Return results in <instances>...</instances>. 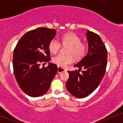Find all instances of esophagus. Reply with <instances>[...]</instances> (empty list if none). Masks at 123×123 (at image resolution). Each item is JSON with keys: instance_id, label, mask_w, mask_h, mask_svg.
<instances>
[{"instance_id": "1", "label": "esophagus", "mask_w": 123, "mask_h": 123, "mask_svg": "<svg viewBox=\"0 0 123 123\" xmlns=\"http://www.w3.org/2000/svg\"><path fill=\"white\" fill-rule=\"evenodd\" d=\"M66 71V70L64 68H61V67H60V66H58V73H60L61 72H65Z\"/></svg>"}]
</instances>
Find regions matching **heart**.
Masks as SVG:
<instances>
[{"label": "heart", "mask_w": 123, "mask_h": 123, "mask_svg": "<svg viewBox=\"0 0 123 123\" xmlns=\"http://www.w3.org/2000/svg\"><path fill=\"white\" fill-rule=\"evenodd\" d=\"M61 42L63 46H69L66 53L68 54H60L55 56L53 58L54 63L60 67H65L74 61V57L80 59L85 55L87 50L86 43L81 42V39L74 33H68L63 35ZM61 47L60 42L57 39H53L49 44V49L51 53L55 54L60 51Z\"/></svg>", "instance_id": "1"}]
</instances>
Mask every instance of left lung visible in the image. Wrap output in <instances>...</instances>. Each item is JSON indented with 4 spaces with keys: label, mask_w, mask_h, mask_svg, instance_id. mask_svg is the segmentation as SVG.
I'll return each instance as SVG.
<instances>
[{
    "label": "left lung",
    "mask_w": 123,
    "mask_h": 123,
    "mask_svg": "<svg viewBox=\"0 0 123 123\" xmlns=\"http://www.w3.org/2000/svg\"><path fill=\"white\" fill-rule=\"evenodd\" d=\"M88 50L87 55L74 67L83 69L68 71L69 77L66 86L68 92L77 98H84L91 94L105 75L108 51L100 36L91 31L86 33Z\"/></svg>",
    "instance_id": "obj_1"
}]
</instances>
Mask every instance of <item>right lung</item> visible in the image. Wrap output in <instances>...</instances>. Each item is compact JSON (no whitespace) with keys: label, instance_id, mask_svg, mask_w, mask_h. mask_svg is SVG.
I'll return each instance as SVG.
<instances>
[{"label":"right lung","instance_id":"1","mask_svg":"<svg viewBox=\"0 0 123 123\" xmlns=\"http://www.w3.org/2000/svg\"><path fill=\"white\" fill-rule=\"evenodd\" d=\"M56 32L47 28L29 31L21 37L14 50V74L21 90L30 97H40L47 92L57 74L58 67L54 63L40 67L41 62L51 60L49 44Z\"/></svg>","mask_w":123,"mask_h":123}]
</instances>
